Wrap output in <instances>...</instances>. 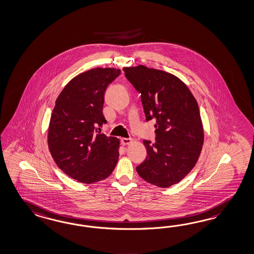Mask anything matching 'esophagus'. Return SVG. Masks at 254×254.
<instances>
[{
    "label": "esophagus",
    "mask_w": 254,
    "mask_h": 254,
    "mask_svg": "<svg viewBox=\"0 0 254 254\" xmlns=\"http://www.w3.org/2000/svg\"><path fill=\"white\" fill-rule=\"evenodd\" d=\"M132 142L131 138H122V144L124 145H129Z\"/></svg>",
    "instance_id": "1"
}]
</instances>
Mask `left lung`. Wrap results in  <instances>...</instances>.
Returning a JSON list of instances; mask_svg holds the SVG:
<instances>
[{
    "instance_id": "1",
    "label": "left lung",
    "mask_w": 254,
    "mask_h": 254,
    "mask_svg": "<svg viewBox=\"0 0 254 254\" xmlns=\"http://www.w3.org/2000/svg\"><path fill=\"white\" fill-rule=\"evenodd\" d=\"M141 94L146 122L155 120V142L144 140L147 156L136 171L150 184L169 188L195 166L203 145V127L195 97L173 74L145 65L124 67Z\"/></svg>"
}]
</instances>
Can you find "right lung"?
Masks as SVG:
<instances>
[{"label": "right lung", "instance_id": "obj_1", "mask_svg": "<svg viewBox=\"0 0 254 254\" xmlns=\"http://www.w3.org/2000/svg\"><path fill=\"white\" fill-rule=\"evenodd\" d=\"M121 74L93 68L70 80L58 95L48 130L52 157L65 174L92 184L109 176L119 159V140L101 133L106 89Z\"/></svg>", "mask_w": 254, "mask_h": 254}]
</instances>
